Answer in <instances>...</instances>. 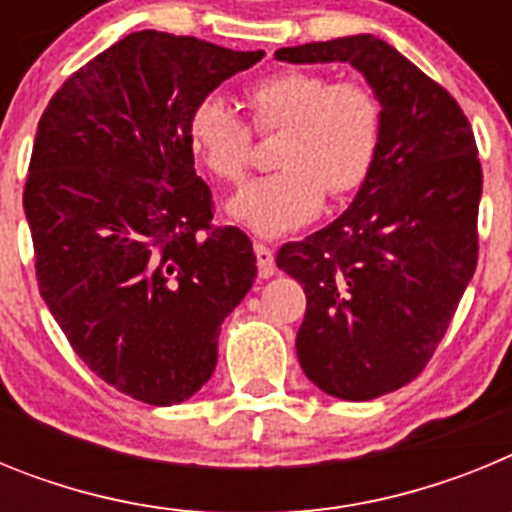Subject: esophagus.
<instances>
[{
	"mask_svg": "<svg viewBox=\"0 0 512 512\" xmlns=\"http://www.w3.org/2000/svg\"><path fill=\"white\" fill-rule=\"evenodd\" d=\"M253 253H256V264H259V277H274V271H277V266H274V251L269 246H264V243H253Z\"/></svg>",
	"mask_w": 512,
	"mask_h": 512,
	"instance_id": "1",
	"label": "esophagus"
}]
</instances>
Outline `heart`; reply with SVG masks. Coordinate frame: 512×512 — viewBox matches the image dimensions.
Wrapping results in <instances>:
<instances>
[{
  "label": "heart",
  "instance_id": "heart-1",
  "mask_svg": "<svg viewBox=\"0 0 512 512\" xmlns=\"http://www.w3.org/2000/svg\"><path fill=\"white\" fill-rule=\"evenodd\" d=\"M261 133L284 128L279 171L243 184L225 205L235 223L261 238L292 233L323 210L325 192L346 197L366 182L379 146L382 112L361 81H330L318 71L287 69L248 92ZM187 138L212 176L238 182L251 161V128L220 94L189 112Z\"/></svg>",
  "mask_w": 512,
  "mask_h": 512
}]
</instances>
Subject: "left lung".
<instances>
[{"label": "left lung", "mask_w": 512, "mask_h": 512, "mask_svg": "<svg viewBox=\"0 0 512 512\" xmlns=\"http://www.w3.org/2000/svg\"><path fill=\"white\" fill-rule=\"evenodd\" d=\"M274 58L348 63L382 107L377 156L354 202L277 253L307 295L297 330L305 377L338 400H374L423 372L477 269V143L454 97L374 35Z\"/></svg>", "instance_id": "1"}]
</instances>
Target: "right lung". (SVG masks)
Segmentation results:
<instances>
[{
	"label": "right lung",
	"mask_w": 512,
	"mask_h": 512,
	"mask_svg": "<svg viewBox=\"0 0 512 512\" xmlns=\"http://www.w3.org/2000/svg\"><path fill=\"white\" fill-rule=\"evenodd\" d=\"M261 58L140 30L63 81L38 122L22 207L40 295L79 359L148 405L202 390L256 279L248 235L210 223L187 122Z\"/></svg>",
	"instance_id": "1"
}]
</instances>
